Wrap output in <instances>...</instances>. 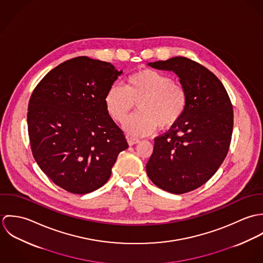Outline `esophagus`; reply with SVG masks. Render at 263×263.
<instances>
[{
	"label": "esophagus",
	"instance_id": "esophagus-1",
	"mask_svg": "<svg viewBox=\"0 0 263 263\" xmlns=\"http://www.w3.org/2000/svg\"><path fill=\"white\" fill-rule=\"evenodd\" d=\"M127 143H128L129 146H134V145L140 143V140L136 139V138H133V137H127Z\"/></svg>",
	"mask_w": 263,
	"mask_h": 263
}]
</instances>
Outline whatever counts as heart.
I'll use <instances>...</instances> for the list:
<instances>
[{"label":"heart","mask_w":263,"mask_h":263,"mask_svg":"<svg viewBox=\"0 0 263 263\" xmlns=\"http://www.w3.org/2000/svg\"><path fill=\"white\" fill-rule=\"evenodd\" d=\"M138 102L140 111L125 122L124 128L133 136H147L158 126L169 129L181 119L187 107V92L170 76L145 69L128 76L124 88L112 85L104 97L107 111L119 123L126 120Z\"/></svg>","instance_id":"heart-1"}]
</instances>
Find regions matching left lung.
Listing matches in <instances>:
<instances>
[{"mask_svg":"<svg viewBox=\"0 0 263 263\" xmlns=\"http://www.w3.org/2000/svg\"><path fill=\"white\" fill-rule=\"evenodd\" d=\"M148 65L174 72L187 92L185 112L167 133L155 138L146 165L155 185L182 194L210 180L225 160L233 133V106L222 82L192 60L175 57Z\"/></svg>","mask_w":263,"mask_h":263,"instance_id":"8db88e82","label":"left lung"}]
</instances>
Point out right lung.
<instances>
[{"instance_id":"add662e5","label":"right lung","mask_w":263,"mask_h":263,"mask_svg":"<svg viewBox=\"0 0 263 263\" xmlns=\"http://www.w3.org/2000/svg\"><path fill=\"white\" fill-rule=\"evenodd\" d=\"M121 73L110 63L78 57L52 69L32 92L27 113L32 155L53 183L71 193L103 186L118 154L128 148L104 102Z\"/></svg>"}]
</instances>
